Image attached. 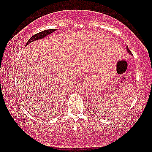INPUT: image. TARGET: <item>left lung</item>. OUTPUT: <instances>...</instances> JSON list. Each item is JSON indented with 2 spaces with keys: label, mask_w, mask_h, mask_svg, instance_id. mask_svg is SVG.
I'll use <instances>...</instances> for the list:
<instances>
[{
  "label": "left lung",
  "mask_w": 152,
  "mask_h": 152,
  "mask_svg": "<svg viewBox=\"0 0 152 152\" xmlns=\"http://www.w3.org/2000/svg\"><path fill=\"white\" fill-rule=\"evenodd\" d=\"M126 50H127V52H128V53H129V54H130V55H132V52H131V51L129 50V48H128V46H126Z\"/></svg>",
  "instance_id": "1"
}]
</instances>
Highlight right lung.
Returning <instances> with one entry per match:
<instances>
[{
  "label": "right lung",
  "mask_w": 152,
  "mask_h": 152,
  "mask_svg": "<svg viewBox=\"0 0 152 152\" xmlns=\"http://www.w3.org/2000/svg\"><path fill=\"white\" fill-rule=\"evenodd\" d=\"M55 30H56V29H51V30H46L42 31V32H41L37 33V34H34V36H32L30 39H29L26 45H28L29 43H32V41H37V40H39V39H41L44 38V37H46L47 35H48L50 34H51V33L54 32Z\"/></svg>",
  "instance_id": "obj_1"
}]
</instances>
